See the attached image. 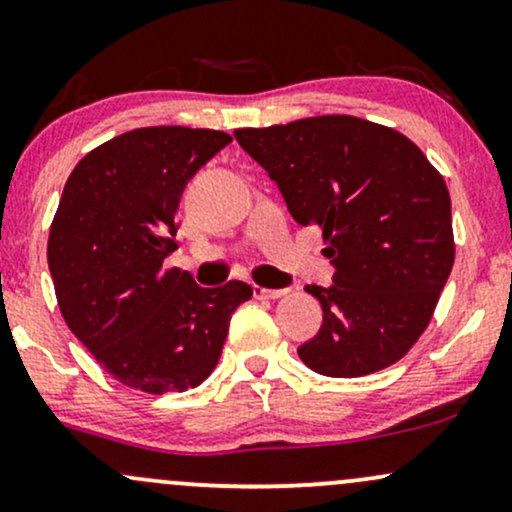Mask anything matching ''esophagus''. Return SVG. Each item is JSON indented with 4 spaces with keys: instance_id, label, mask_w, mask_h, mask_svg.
I'll return each mask as SVG.
<instances>
[{
    "instance_id": "34e87169",
    "label": "esophagus",
    "mask_w": 512,
    "mask_h": 512,
    "mask_svg": "<svg viewBox=\"0 0 512 512\" xmlns=\"http://www.w3.org/2000/svg\"><path fill=\"white\" fill-rule=\"evenodd\" d=\"M254 294L256 297H261V299H280V297H285L287 294V290H268V287H254Z\"/></svg>"
}]
</instances>
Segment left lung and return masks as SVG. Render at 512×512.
<instances>
[{
	"label": "left lung",
	"instance_id": "8db88e82",
	"mask_svg": "<svg viewBox=\"0 0 512 512\" xmlns=\"http://www.w3.org/2000/svg\"><path fill=\"white\" fill-rule=\"evenodd\" d=\"M234 138L278 184L292 218L323 234L333 285H309L323 326L299 357L357 378L400 362L434 318L455 261L450 194L417 143L390 126L321 114Z\"/></svg>",
	"mask_w": 512,
	"mask_h": 512
}]
</instances>
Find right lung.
I'll list each match as a JSON object with an SVG mask.
<instances>
[{"instance_id": "1", "label": "right lung", "mask_w": 512, "mask_h": 512, "mask_svg": "<svg viewBox=\"0 0 512 512\" xmlns=\"http://www.w3.org/2000/svg\"><path fill=\"white\" fill-rule=\"evenodd\" d=\"M232 141L189 126H146L93 148L66 179L47 239L66 326L126 388L184 393L213 374L230 316L251 285L198 287L165 268L177 249L179 198Z\"/></svg>"}]
</instances>
